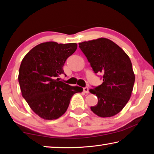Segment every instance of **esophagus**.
Segmentation results:
<instances>
[{"mask_svg":"<svg viewBox=\"0 0 154 154\" xmlns=\"http://www.w3.org/2000/svg\"><path fill=\"white\" fill-rule=\"evenodd\" d=\"M83 92H84L85 93H87V94L89 93V88H88V87L83 88Z\"/></svg>","mask_w":154,"mask_h":154,"instance_id":"obj_1","label":"esophagus"}]
</instances>
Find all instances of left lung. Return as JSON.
Returning <instances> with one entry per match:
<instances>
[{"instance_id":"1","label":"left lung","mask_w":154,"mask_h":154,"mask_svg":"<svg viewBox=\"0 0 154 154\" xmlns=\"http://www.w3.org/2000/svg\"><path fill=\"white\" fill-rule=\"evenodd\" d=\"M79 45L94 73H102V84L90 90L98 99L91 110L101 118L118 114L128 102L133 90L135 76L130 58L108 38L83 41Z\"/></svg>"}]
</instances>
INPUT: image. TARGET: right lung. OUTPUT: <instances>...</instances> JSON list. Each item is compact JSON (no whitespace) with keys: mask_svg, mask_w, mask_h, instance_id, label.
<instances>
[{"mask_svg":"<svg viewBox=\"0 0 154 154\" xmlns=\"http://www.w3.org/2000/svg\"><path fill=\"white\" fill-rule=\"evenodd\" d=\"M75 43H41L23 58L18 81L22 96L35 113L45 119H56L69 107L72 95L83 88L59 81L66 59L76 51Z\"/></svg>","mask_w":154,"mask_h":154,"instance_id":"1","label":"right lung"}]
</instances>
